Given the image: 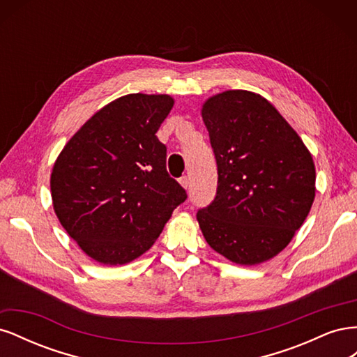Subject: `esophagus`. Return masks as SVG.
Listing matches in <instances>:
<instances>
[{"label": "esophagus", "instance_id": "1", "mask_svg": "<svg viewBox=\"0 0 357 357\" xmlns=\"http://www.w3.org/2000/svg\"><path fill=\"white\" fill-rule=\"evenodd\" d=\"M180 185L185 188V189H188L189 186H190V177H188V176H183L181 178H180Z\"/></svg>", "mask_w": 357, "mask_h": 357}]
</instances>
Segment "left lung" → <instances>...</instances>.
<instances>
[{
    "label": "left lung",
    "mask_w": 357,
    "mask_h": 357,
    "mask_svg": "<svg viewBox=\"0 0 357 357\" xmlns=\"http://www.w3.org/2000/svg\"><path fill=\"white\" fill-rule=\"evenodd\" d=\"M218 164V190L198 210L204 238L240 265L278 255L304 223L316 195L311 153L264 96L226 91L202 105Z\"/></svg>",
    "instance_id": "obj_1"
}]
</instances>
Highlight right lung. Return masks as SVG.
Wrapping results in <instances>:
<instances>
[{"instance_id": "add662e5", "label": "right lung", "mask_w": 357, "mask_h": 357, "mask_svg": "<svg viewBox=\"0 0 357 357\" xmlns=\"http://www.w3.org/2000/svg\"><path fill=\"white\" fill-rule=\"evenodd\" d=\"M169 95L131 93L107 104L63 147L50 176L53 208L82 250L123 265L153 245L188 195L167 171L156 132Z\"/></svg>"}]
</instances>
